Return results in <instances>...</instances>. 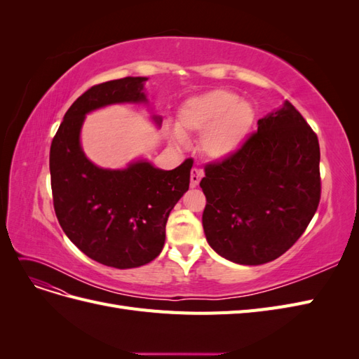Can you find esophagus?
Masks as SVG:
<instances>
[{
	"label": "esophagus",
	"mask_w": 359,
	"mask_h": 359,
	"mask_svg": "<svg viewBox=\"0 0 359 359\" xmlns=\"http://www.w3.org/2000/svg\"><path fill=\"white\" fill-rule=\"evenodd\" d=\"M203 177V170L202 169H198V168H193L191 169V173H190V186L191 187H196L199 181L202 180Z\"/></svg>",
	"instance_id": "1"
}]
</instances>
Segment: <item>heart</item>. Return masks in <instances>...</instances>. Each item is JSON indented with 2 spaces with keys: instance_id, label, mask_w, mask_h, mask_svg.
<instances>
[{
  "instance_id": "b5f03b06",
  "label": "heart",
  "mask_w": 359,
  "mask_h": 359,
  "mask_svg": "<svg viewBox=\"0 0 359 359\" xmlns=\"http://www.w3.org/2000/svg\"><path fill=\"white\" fill-rule=\"evenodd\" d=\"M253 123L252 104L229 90L217 88L194 95L184 103L178 111L177 126L183 135L202 133V153L222 160L233 156L244 145ZM180 134L175 132L178 144L184 142Z\"/></svg>"
}]
</instances>
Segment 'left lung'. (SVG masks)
<instances>
[{
    "label": "left lung",
    "mask_w": 359,
    "mask_h": 359,
    "mask_svg": "<svg viewBox=\"0 0 359 359\" xmlns=\"http://www.w3.org/2000/svg\"><path fill=\"white\" fill-rule=\"evenodd\" d=\"M316 133L290 102L259 119L257 132L201 181L206 241L241 265L271 262L298 241L320 201Z\"/></svg>",
    "instance_id": "left-lung-1"
}]
</instances>
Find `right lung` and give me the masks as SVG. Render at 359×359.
<instances>
[{
	"label": "right lung",
	"mask_w": 359,
	"mask_h": 359,
	"mask_svg": "<svg viewBox=\"0 0 359 359\" xmlns=\"http://www.w3.org/2000/svg\"><path fill=\"white\" fill-rule=\"evenodd\" d=\"M145 81L128 76L86 90L64 115L49 154L53 208L64 233L95 262L118 269L149 264L161 253L169 212L189 190L193 166L186 158L172 170L148 161L111 170L85 157L79 142L85 114L147 102Z\"/></svg>",
	"instance_id": "obj_1"
}]
</instances>
